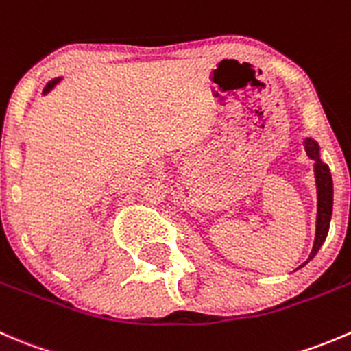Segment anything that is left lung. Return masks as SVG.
<instances>
[{"label": "left lung", "mask_w": 351, "mask_h": 351, "mask_svg": "<svg viewBox=\"0 0 351 351\" xmlns=\"http://www.w3.org/2000/svg\"><path fill=\"white\" fill-rule=\"evenodd\" d=\"M305 150H307L308 157L315 162L314 172H315V186H317V220H315V239H314V245H312L311 254H308V259L305 261L308 263L315 254H317L322 242L326 241V235H328L329 221H331V213H332V179H331V172H329V167L324 164V162H321V158H319L317 143H315L314 140H311V138H307V140H305Z\"/></svg>", "instance_id": "8db88e82"}]
</instances>
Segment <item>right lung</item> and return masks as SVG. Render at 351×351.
<instances>
[{
  "mask_svg": "<svg viewBox=\"0 0 351 351\" xmlns=\"http://www.w3.org/2000/svg\"><path fill=\"white\" fill-rule=\"evenodd\" d=\"M59 80H61V78H56V80H53V82L47 83L46 88H44V93H47V92H49V90H53V88H54V85H56V83L59 82Z\"/></svg>",
  "mask_w": 351,
  "mask_h": 351,
  "instance_id": "right-lung-1",
  "label": "right lung"
}]
</instances>
